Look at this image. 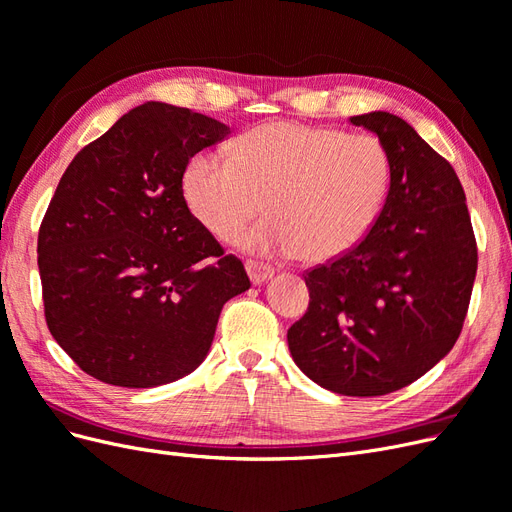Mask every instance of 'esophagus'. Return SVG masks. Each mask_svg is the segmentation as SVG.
<instances>
[{"label": "esophagus", "instance_id": "obj_1", "mask_svg": "<svg viewBox=\"0 0 512 512\" xmlns=\"http://www.w3.org/2000/svg\"><path fill=\"white\" fill-rule=\"evenodd\" d=\"M245 271H247V275H250L252 284H265L267 280H271V277L275 275L273 267L262 265V262H256V260H247Z\"/></svg>", "mask_w": 512, "mask_h": 512}]
</instances>
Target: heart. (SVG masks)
Returning a JSON list of instances; mask_svg holds the SVG:
<instances>
[{
  "instance_id": "1",
  "label": "heart",
  "mask_w": 512,
  "mask_h": 512,
  "mask_svg": "<svg viewBox=\"0 0 512 512\" xmlns=\"http://www.w3.org/2000/svg\"><path fill=\"white\" fill-rule=\"evenodd\" d=\"M391 175L389 149L374 134L271 121L245 132L232 160L218 149L194 153L181 192L194 220L218 241L235 239L265 207L271 215L241 245L329 262L369 235Z\"/></svg>"
}]
</instances>
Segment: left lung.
<instances>
[{"mask_svg": "<svg viewBox=\"0 0 512 512\" xmlns=\"http://www.w3.org/2000/svg\"><path fill=\"white\" fill-rule=\"evenodd\" d=\"M389 149L393 175L369 235L305 273L309 307L288 329L294 363L322 389L378 397L451 352L468 314L476 239L459 177L401 117H350Z\"/></svg>", "mask_w": 512, "mask_h": 512, "instance_id": "obj_1", "label": "left lung"}]
</instances>
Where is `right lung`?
<instances>
[{
	"label": "right lung",
	"mask_w": 512,
	"mask_h": 512,
	"mask_svg": "<svg viewBox=\"0 0 512 512\" xmlns=\"http://www.w3.org/2000/svg\"><path fill=\"white\" fill-rule=\"evenodd\" d=\"M230 128L145 102L76 153L38 232L44 316L85 374L126 389L188 376L228 299L250 288L181 192L194 153Z\"/></svg>",
	"instance_id": "1"
}]
</instances>
